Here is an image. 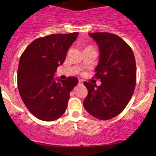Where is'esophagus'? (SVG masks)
I'll return each instance as SVG.
<instances>
[{
  "instance_id": "34e87169",
  "label": "esophagus",
  "mask_w": 156,
  "mask_h": 156,
  "mask_svg": "<svg viewBox=\"0 0 156 156\" xmlns=\"http://www.w3.org/2000/svg\"><path fill=\"white\" fill-rule=\"evenodd\" d=\"M78 84H79V85H82V84H83V80H78Z\"/></svg>"
}]
</instances>
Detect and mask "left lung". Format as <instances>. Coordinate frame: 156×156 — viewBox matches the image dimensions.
Wrapping results in <instances>:
<instances>
[{"mask_svg": "<svg viewBox=\"0 0 156 156\" xmlns=\"http://www.w3.org/2000/svg\"><path fill=\"white\" fill-rule=\"evenodd\" d=\"M99 48V62L94 77L101 86L83 83L88 95L83 101L87 112L97 119L107 120L124 110L133 95L136 80L133 51L118 37L105 32L89 33Z\"/></svg>", "mask_w": 156, "mask_h": 156, "instance_id": "8db88e82", "label": "left lung"}]
</instances>
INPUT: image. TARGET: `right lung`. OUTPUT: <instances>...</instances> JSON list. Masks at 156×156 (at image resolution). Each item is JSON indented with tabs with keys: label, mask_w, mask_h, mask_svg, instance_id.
I'll return each instance as SVG.
<instances>
[{
	"label": "right lung",
	"mask_w": 156,
	"mask_h": 156,
	"mask_svg": "<svg viewBox=\"0 0 156 156\" xmlns=\"http://www.w3.org/2000/svg\"><path fill=\"white\" fill-rule=\"evenodd\" d=\"M78 33L57 34L35 39L20 58L17 87L23 103L37 119L53 121L63 115L69 93L78 84V78H54L68 49Z\"/></svg>",
	"instance_id": "right-lung-1"
}]
</instances>
